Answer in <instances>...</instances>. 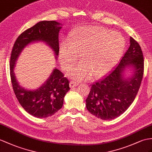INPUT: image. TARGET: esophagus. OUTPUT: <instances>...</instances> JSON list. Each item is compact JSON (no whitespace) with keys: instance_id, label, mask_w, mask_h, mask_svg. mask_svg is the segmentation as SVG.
Returning a JSON list of instances; mask_svg holds the SVG:
<instances>
[{"instance_id":"esophagus-1","label":"esophagus","mask_w":152,"mask_h":152,"mask_svg":"<svg viewBox=\"0 0 152 152\" xmlns=\"http://www.w3.org/2000/svg\"><path fill=\"white\" fill-rule=\"evenodd\" d=\"M78 84H79V83H77V82H75V81H71V82H70V83H69L70 87H72V88L75 87V86H77Z\"/></svg>"}]
</instances>
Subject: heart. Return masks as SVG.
I'll list each match as a JSON object with an SVG mask.
<instances>
[{"mask_svg":"<svg viewBox=\"0 0 152 152\" xmlns=\"http://www.w3.org/2000/svg\"><path fill=\"white\" fill-rule=\"evenodd\" d=\"M125 40L121 33L101 26L81 27L72 32L70 40L61 47V58L65 67L75 62L80 55L85 63L74 66L69 75L77 80L91 73L101 77L108 72L123 54Z\"/></svg>","mask_w":152,"mask_h":152,"instance_id":"heart-1","label":"heart"}]
</instances>
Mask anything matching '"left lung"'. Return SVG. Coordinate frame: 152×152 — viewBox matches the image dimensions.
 Listing matches in <instances>:
<instances>
[{"mask_svg":"<svg viewBox=\"0 0 152 152\" xmlns=\"http://www.w3.org/2000/svg\"><path fill=\"white\" fill-rule=\"evenodd\" d=\"M126 52L112 72L91 85L86 100V108L96 117L112 120L126 110L138 93L144 73L143 54L132 37ZM128 68L132 75L125 78Z\"/></svg>","mask_w":152,"mask_h":152,"instance_id":"left-lung-1","label":"left lung"}]
</instances>
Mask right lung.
Returning a JSON list of instances; mask_svg holds the SVG:
<instances>
[{"label":"right lung","instance_id":"1","mask_svg":"<svg viewBox=\"0 0 152 152\" xmlns=\"http://www.w3.org/2000/svg\"><path fill=\"white\" fill-rule=\"evenodd\" d=\"M58 22L40 21L24 31L15 42L10 58V76L14 93L21 106L31 115L46 118L53 115L63 105L64 98L69 90V80L60 70L54 68L45 82L36 90H27L17 80L14 68L22 51L28 44L44 42L57 58L59 52L58 33L62 28Z\"/></svg>","mask_w":152,"mask_h":152}]
</instances>
